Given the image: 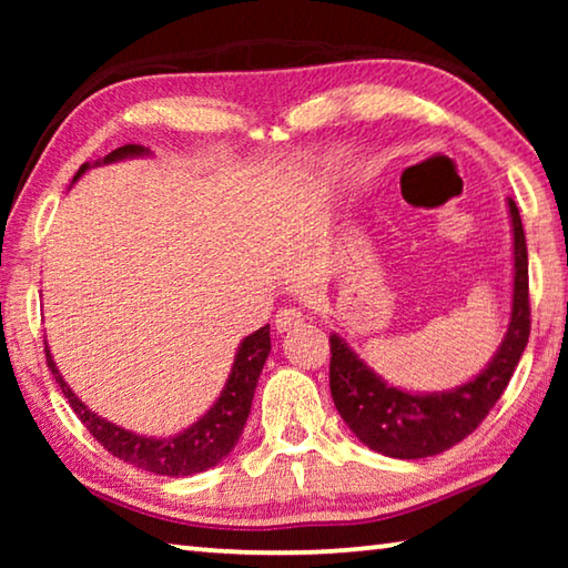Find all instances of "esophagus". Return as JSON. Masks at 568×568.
<instances>
[{"instance_id": "obj_1", "label": "esophagus", "mask_w": 568, "mask_h": 568, "mask_svg": "<svg viewBox=\"0 0 568 568\" xmlns=\"http://www.w3.org/2000/svg\"><path fill=\"white\" fill-rule=\"evenodd\" d=\"M297 325H303V315H301V311H295V307H281V311L275 313L277 333L297 328Z\"/></svg>"}]
</instances>
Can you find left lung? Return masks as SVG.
I'll return each instance as SVG.
<instances>
[{"instance_id": "8db88e82", "label": "left lung", "mask_w": 568, "mask_h": 568, "mask_svg": "<svg viewBox=\"0 0 568 568\" xmlns=\"http://www.w3.org/2000/svg\"><path fill=\"white\" fill-rule=\"evenodd\" d=\"M514 230L511 321L496 355L474 381L440 393L400 390L376 376L338 333L331 335V396L361 444L390 458L444 454L468 434L501 398L531 333L528 253L518 207L508 197Z\"/></svg>"}]
</instances>
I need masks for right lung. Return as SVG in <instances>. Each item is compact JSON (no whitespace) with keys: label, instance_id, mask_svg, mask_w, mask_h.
Listing matches in <instances>:
<instances>
[{"label":"right lung","instance_id":"1","mask_svg":"<svg viewBox=\"0 0 568 568\" xmlns=\"http://www.w3.org/2000/svg\"><path fill=\"white\" fill-rule=\"evenodd\" d=\"M140 155H150V150L142 145H124V148L112 150L102 162H118L124 158H140ZM88 170H90V162H84V165L77 170L74 180H80ZM267 353H271V325H263L261 331L247 335V338L240 343L225 388L203 418L192 423L190 428H185L178 436L148 438V436H138L132 434V430L114 426V423L100 418L98 413H92L88 406H84V403L74 396L72 388L67 386L62 373L57 371L52 353L44 343L47 365H50L52 376L57 383H60L64 398L70 400L77 418L88 426L90 434L98 438L112 456H118L120 460H128L132 466L150 470V474H160V476L203 474V470L217 466L220 460L235 448L237 438L245 428V420L250 416L255 386L263 373Z\"/></svg>","mask_w":568,"mask_h":568}]
</instances>
